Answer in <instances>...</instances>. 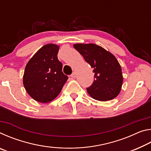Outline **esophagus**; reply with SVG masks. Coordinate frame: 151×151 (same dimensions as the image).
Segmentation results:
<instances>
[{"mask_svg":"<svg viewBox=\"0 0 151 151\" xmlns=\"http://www.w3.org/2000/svg\"><path fill=\"white\" fill-rule=\"evenodd\" d=\"M70 77L71 78H75L76 77V73L75 72H73L72 74H71Z\"/></svg>","mask_w":151,"mask_h":151,"instance_id":"obj_1","label":"esophagus"}]
</instances>
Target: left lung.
Masks as SVG:
<instances>
[{
    "instance_id": "left-lung-1",
    "label": "left lung",
    "mask_w": 151,
    "mask_h": 151,
    "mask_svg": "<svg viewBox=\"0 0 151 151\" xmlns=\"http://www.w3.org/2000/svg\"><path fill=\"white\" fill-rule=\"evenodd\" d=\"M80 52L94 73V80L86 90L92 98L108 101L119 95L123 82L121 65L114 56L95 44H75Z\"/></svg>"
}]
</instances>
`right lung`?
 <instances>
[{"instance_id":"add662e5","label":"right lung","mask_w":151,"mask_h":151,"mask_svg":"<svg viewBox=\"0 0 151 151\" xmlns=\"http://www.w3.org/2000/svg\"><path fill=\"white\" fill-rule=\"evenodd\" d=\"M59 47L43 46L27 64L23 85L28 94L38 102L47 103L57 97L68 76L63 73V64L58 59Z\"/></svg>"}]
</instances>
